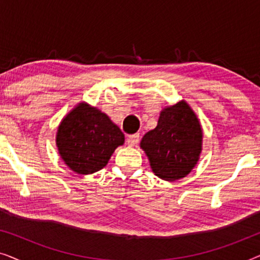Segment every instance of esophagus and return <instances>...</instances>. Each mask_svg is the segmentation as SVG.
<instances>
[{"label": "esophagus", "instance_id": "esophagus-1", "mask_svg": "<svg viewBox=\"0 0 260 260\" xmlns=\"http://www.w3.org/2000/svg\"><path fill=\"white\" fill-rule=\"evenodd\" d=\"M140 141V134H134V135H129L126 138V143L129 145H136Z\"/></svg>", "mask_w": 260, "mask_h": 260}]
</instances>
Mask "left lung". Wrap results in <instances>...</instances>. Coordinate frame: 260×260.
Listing matches in <instances>:
<instances>
[{"instance_id": "obj_1", "label": "left lung", "mask_w": 260, "mask_h": 260, "mask_svg": "<svg viewBox=\"0 0 260 260\" xmlns=\"http://www.w3.org/2000/svg\"><path fill=\"white\" fill-rule=\"evenodd\" d=\"M200 123L181 101L163 110L157 126L144 135L141 148L149 157L152 172L166 181H174L189 174L201 152Z\"/></svg>"}]
</instances>
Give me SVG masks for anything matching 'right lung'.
Segmentation results:
<instances>
[{"instance_id": "add662e5", "label": "right lung", "mask_w": 260, "mask_h": 260, "mask_svg": "<svg viewBox=\"0 0 260 260\" xmlns=\"http://www.w3.org/2000/svg\"><path fill=\"white\" fill-rule=\"evenodd\" d=\"M124 143V135L105 113L81 103L62 119L56 135L59 154L78 174H92L108 165Z\"/></svg>"}]
</instances>
